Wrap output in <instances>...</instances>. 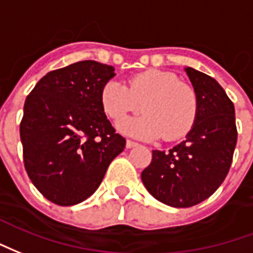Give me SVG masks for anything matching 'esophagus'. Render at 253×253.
Here are the masks:
<instances>
[{
    "label": "esophagus",
    "instance_id": "1",
    "mask_svg": "<svg viewBox=\"0 0 253 253\" xmlns=\"http://www.w3.org/2000/svg\"><path fill=\"white\" fill-rule=\"evenodd\" d=\"M136 145H139L136 141H132V140H126V148H133Z\"/></svg>",
    "mask_w": 253,
    "mask_h": 253
}]
</instances>
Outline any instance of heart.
Listing matches in <instances>:
<instances>
[{
	"label": "heart",
	"instance_id": "b5f03b06",
	"mask_svg": "<svg viewBox=\"0 0 253 253\" xmlns=\"http://www.w3.org/2000/svg\"><path fill=\"white\" fill-rule=\"evenodd\" d=\"M144 113L124 120L120 132L141 139H178L189 132L198 109L195 90L174 74L148 70L130 77L126 86L109 81L101 90V105L108 117L119 121L140 109Z\"/></svg>",
	"mask_w": 253,
	"mask_h": 253
}]
</instances>
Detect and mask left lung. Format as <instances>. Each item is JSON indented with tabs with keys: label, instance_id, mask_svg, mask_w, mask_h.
I'll use <instances>...</instances> for the list:
<instances>
[{
	"label": "left lung",
	"instance_id": "obj_1",
	"mask_svg": "<svg viewBox=\"0 0 253 253\" xmlns=\"http://www.w3.org/2000/svg\"><path fill=\"white\" fill-rule=\"evenodd\" d=\"M198 98L194 124L186 139L169 151H152L141 172L149 194L172 208L200 204L218 189L228 175L237 141L235 106L220 84L185 67Z\"/></svg>",
	"mask_w": 253,
	"mask_h": 253
}]
</instances>
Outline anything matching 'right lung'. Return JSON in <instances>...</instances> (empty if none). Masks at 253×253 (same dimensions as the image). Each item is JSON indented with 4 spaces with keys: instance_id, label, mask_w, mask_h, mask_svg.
I'll use <instances>...</instances> for the list:
<instances>
[{
    "instance_id": "obj_1",
    "label": "right lung",
    "mask_w": 253,
    "mask_h": 253,
    "mask_svg": "<svg viewBox=\"0 0 253 253\" xmlns=\"http://www.w3.org/2000/svg\"><path fill=\"white\" fill-rule=\"evenodd\" d=\"M114 68L84 60L51 71L25 99L20 124L29 179L48 201L73 206L98 189L125 139L106 119L101 90Z\"/></svg>"
}]
</instances>
